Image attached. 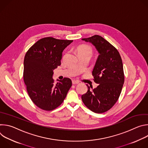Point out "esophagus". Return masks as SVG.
I'll return each mask as SVG.
<instances>
[{
	"label": "esophagus",
	"mask_w": 148,
	"mask_h": 148,
	"mask_svg": "<svg viewBox=\"0 0 148 148\" xmlns=\"http://www.w3.org/2000/svg\"><path fill=\"white\" fill-rule=\"evenodd\" d=\"M72 83H73V84H74V85H75V84H78L79 82V81H78L77 80H73Z\"/></svg>",
	"instance_id": "34e87169"
}]
</instances>
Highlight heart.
<instances>
[{"mask_svg":"<svg viewBox=\"0 0 148 148\" xmlns=\"http://www.w3.org/2000/svg\"><path fill=\"white\" fill-rule=\"evenodd\" d=\"M78 55H90L91 56L92 53V47L87 45H82L79 46L77 49Z\"/></svg>","mask_w":148,"mask_h":148,"instance_id":"b5f03b06","label":"heart"}]
</instances>
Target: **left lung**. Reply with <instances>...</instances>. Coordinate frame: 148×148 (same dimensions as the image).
<instances>
[{
    "mask_svg": "<svg viewBox=\"0 0 148 148\" xmlns=\"http://www.w3.org/2000/svg\"><path fill=\"white\" fill-rule=\"evenodd\" d=\"M82 40L91 43L99 55L92 73L93 79L98 86L93 89L87 85L88 91L81 99L92 112L103 113L114 106L122 91L124 73L121 57L114 46L99 35Z\"/></svg>",
    "mask_w": 148,
    "mask_h": 148,
    "instance_id": "8db88e82",
    "label": "left lung"
}]
</instances>
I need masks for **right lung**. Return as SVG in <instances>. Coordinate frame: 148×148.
Instances as JSON below:
<instances>
[{"label": "right lung", "instance_id": "obj_1", "mask_svg": "<svg viewBox=\"0 0 148 148\" xmlns=\"http://www.w3.org/2000/svg\"><path fill=\"white\" fill-rule=\"evenodd\" d=\"M73 40L51 37L41 38L26 52L23 79L28 94L39 108L52 111L62 103L72 86L65 77L54 84L53 70L61 65L62 53Z\"/></svg>", "mask_w": 148, "mask_h": 148}]
</instances>
